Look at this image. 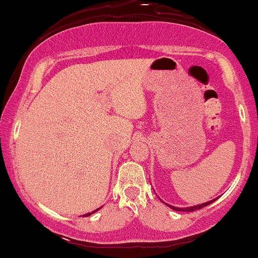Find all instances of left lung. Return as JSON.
Segmentation results:
<instances>
[{
	"mask_svg": "<svg viewBox=\"0 0 258 258\" xmlns=\"http://www.w3.org/2000/svg\"><path fill=\"white\" fill-rule=\"evenodd\" d=\"M215 200H217V199H214V200H211V201H207V203H205V204H200V205H195V206H190V207H174V206L168 205V204H166V205H167L168 207H171V209H172V210H174V211H179V212H193V211H195V210H200V209H203V207L210 205V204L214 203ZM161 201H162V200H161ZM162 203H164V201H162Z\"/></svg>",
	"mask_w": 258,
	"mask_h": 258,
	"instance_id": "8db88e82",
	"label": "left lung"
}]
</instances>
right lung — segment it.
<instances>
[{
	"label": "right lung",
	"mask_w": 258,
	"mask_h": 258,
	"mask_svg": "<svg viewBox=\"0 0 258 258\" xmlns=\"http://www.w3.org/2000/svg\"><path fill=\"white\" fill-rule=\"evenodd\" d=\"M99 209H100V207H99ZM99 209L94 210V211H92V212H90V214H86V215H84V216H82V217H85V216H86V217H87V216H90V215H92V214H94V212H97V211H98V210H99Z\"/></svg>",
	"instance_id": "add662e5"
}]
</instances>
